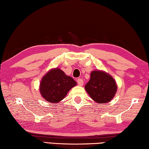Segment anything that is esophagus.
<instances>
[{
    "label": "esophagus",
    "instance_id": "esophagus-1",
    "mask_svg": "<svg viewBox=\"0 0 149 149\" xmlns=\"http://www.w3.org/2000/svg\"><path fill=\"white\" fill-rule=\"evenodd\" d=\"M77 83H78V84H79V86H82L83 84H84V81H83V80L82 79H78Z\"/></svg>",
    "mask_w": 149,
    "mask_h": 149
}]
</instances>
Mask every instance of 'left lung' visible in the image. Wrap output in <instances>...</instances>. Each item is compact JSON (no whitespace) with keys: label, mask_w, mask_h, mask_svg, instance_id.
Listing matches in <instances>:
<instances>
[{"label":"left lung","mask_w":149,"mask_h":149,"mask_svg":"<svg viewBox=\"0 0 149 149\" xmlns=\"http://www.w3.org/2000/svg\"><path fill=\"white\" fill-rule=\"evenodd\" d=\"M85 90L95 102L106 103L114 97L117 85L108 73L102 70H93L91 72L89 82L85 86Z\"/></svg>","instance_id":"left-lung-1"}]
</instances>
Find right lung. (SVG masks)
I'll return each mask as SVG.
<instances>
[{"instance_id": "add662e5", "label": "right lung", "mask_w": 149, "mask_h": 149, "mask_svg": "<svg viewBox=\"0 0 149 149\" xmlns=\"http://www.w3.org/2000/svg\"><path fill=\"white\" fill-rule=\"evenodd\" d=\"M77 82L58 68L52 69L42 77L40 83V93L44 100L57 103L63 100Z\"/></svg>"}]
</instances>
